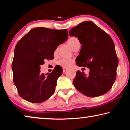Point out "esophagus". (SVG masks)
<instances>
[{
    "label": "esophagus",
    "mask_w": 130,
    "mask_h": 130,
    "mask_svg": "<svg viewBox=\"0 0 130 130\" xmlns=\"http://www.w3.org/2000/svg\"><path fill=\"white\" fill-rule=\"evenodd\" d=\"M68 69H66V68H63V70H62V71H63V73H65V72L67 71Z\"/></svg>",
    "instance_id": "obj_1"
}]
</instances>
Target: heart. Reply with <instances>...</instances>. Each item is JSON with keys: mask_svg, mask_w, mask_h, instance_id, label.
Masks as SVG:
<instances>
[{"mask_svg": "<svg viewBox=\"0 0 130 130\" xmlns=\"http://www.w3.org/2000/svg\"><path fill=\"white\" fill-rule=\"evenodd\" d=\"M68 44L70 46L73 50L80 46V42L77 38L75 37H72L68 40ZM57 50L54 51V53H56ZM73 63V61L70 59L68 58H62L58 61V64L65 68H68L71 67Z\"/></svg>", "mask_w": 130, "mask_h": 130, "instance_id": "heart-1", "label": "heart"}]
</instances>
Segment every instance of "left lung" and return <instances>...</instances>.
<instances>
[{
	"instance_id": "8db88e82",
	"label": "left lung",
	"mask_w": 130,
	"mask_h": 130,
	"mask_svg": "<svg viewBox=\"0 0 130 130\" xmlns=\"http://www.w3.org/2000/svg\"><path fill=\"white\" fill-rule=\"evenodd\" d=\"M70 36L81 44L77 65L89 68L87 76L78 70L73 84L79 92L88 97H98L108 92L116 77L118 59L112 39L91 21H85L72 28Z\"/></svg>"
}]
</instances>
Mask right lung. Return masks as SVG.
<instances>
[{"label": "right lung", "mask_w": 130, "mask_h": 130, "mask_svg": "<svg viewBox=\"0 0 130 130\" xmlns=\"http://www.w3.org/2000/svg\"><path fill=\"white\" fill-rule=\"evenodd\" d=\"M68 37L67 29L36 27L18 41L15 47L12 70L14 84L22 98L40 103L53 94L62 69L56 67L46 76L41 74L40 66L45 59L54 58L55 50Z\"/></svg>", "instance_id": "right-lung-1"}]
</instances>
